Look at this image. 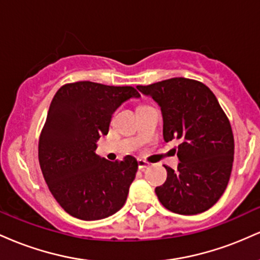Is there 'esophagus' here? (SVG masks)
<instances>
[{"mask_svg":"<svg viewBox=\"0 0 260 260\" xmlns=\"http://www.w3.org/2000/svg\"><path fill=\"white\" fill-rule=\"evenodd\" d=\"M149 166H150V162H149V161L143 160V159L138 160V168L140 170H145L147 168H149Z\"/></svg>","mask_w":260,"mask_h":260,"instance_id":"34e87169","label":"esophagus"}]
</instances>
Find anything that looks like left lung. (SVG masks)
<instances>
[{
	"instance_id": "obj_1",
	"label": "left lung",
	"mask_w": 260,
	"mask_h": 260,
	"mask_svg": "<svg viewBox=\"0 0 260 260\" xmlns=\"http://www.w3.org/2000/svg\"><path fill=\"white\" fill-rule=\"evenodd\" d=\"M137 88L160 105L165 142H181L177 170L164 165L168 178L155 188L160 203L181 215L208 210L228 187L235 151L231 124L216 96L202 82L182 77Z\"/></svg>"
}]
</instances>
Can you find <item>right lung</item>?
Masks as SVG:
<instances>
[{
    "mask_svg": "<svg viewBox=\"0 0 260 260\" xmlns=\"http://www.w3.org/2000/svg\"><path fill=\"white\" fill-rule=\"evenodd\" d=\"M139 96L133 86L89 80L67 83L53 96L39 138V162L53 198L70 215L105 219L126 203L138 162L131 155L109 161L95 150L115 110Z\"/></svg>",
    "mask_w": 260,
    "mask_h": 260,
    "instance_id": "obj_1",
    "label": "right lung"
}]
</instances>
